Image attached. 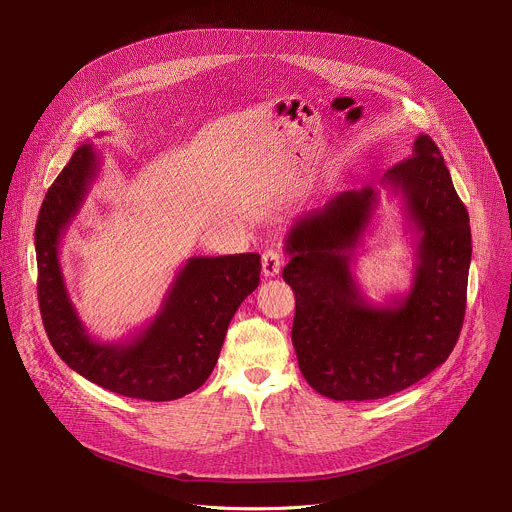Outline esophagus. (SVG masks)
Here are the masks:
<instances>
[{"label": "esophagus", "mask_w": 512, "mask_h": 512, "mask_svg": "<svg viewBox=\"0 0 512 512\" xmlns=\"http://www.w3.org/2000/svg\"><path fill=\"white\" fill-rule=\"evenodd\" d=\"M261 265H263V273L265 277H275L279 275L281 267H283V255L277 247H269L265 253H263V259H261Z\"/></svg>", "instance_id": "34e87169"}]
</instances>
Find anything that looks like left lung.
<instances>
[{
    "label": "left lung",
    "instance_id": "left-lung-1",
    "mask_svg": "<svg viewBox=\"0 0 512 512\" xmlns=\"http://www.w3.org/2000/svg\"><path fill=\"white\" fill-rule=\"evenodd\" d=\"M381 186L401 196L415 233L407 294L377 306L352 273L381 200L375 186L336 194L298 216L285 237L283 279L296 296L291 342L310 387L334 401L383 399L415 385L446 362L466 314L470 218L429 135H417Z\"/></svg>",
    "mask_w": 512,
    "mask_h": 512
}]
</instances>
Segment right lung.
<instances>
[{"label": "right lung", "mask_w": 512, "mask_h": 512, "mask_svg": "<svg viewBox=\"0 0 512 512\" xmlns=\"http://www.w3.org/2000/svg\"><path fill=\"white\" fill-rule=\"evenodd\" d=\"M99 170L97 150L83 143L46 192L38 214V302L48 340L72 371L103 389L145 401L180 399L210 377L235 312L259 285L261 257H190L152 322L123 342L91 338L68 296L60 241Z\"/></svg>", "instance_id": "add662e5"}]
</instances>
